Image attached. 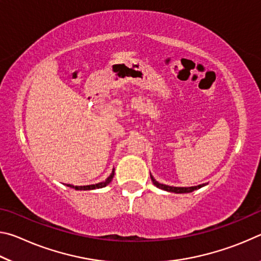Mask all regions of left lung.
Here are the masks:
<instances>
[{
  "label": "left lung",
  "mask_w": 261,
  "mask_h": 261,
  "mask_svg": "<svg viewBox=\"0 0 261 261\" xmlns=\"http://www.w3.org/2000/svg\"><path fill=\"white\" fill-rule=\"evenodd\" d=\"M151 179L153 184L155 185L156 188L161 189V190H165V191L168 192H174V193H190L194 191V190H198L202 187H205L206 184H199V185H196V187H188V188H182V187H170V185H166V184H161L159 183L158 180L153 177L152 174H151Z\"/></svg>",
  "instance_id": "8db88e82"
}]
</instances>
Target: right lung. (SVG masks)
Returning a JSON list of instances; mask_svg holds the SVG:
<instances>
[{
	"label": "right lung",
	"mask_w": 261,
	"mask_h": 261,
	"mask_svg": "<svg viewBox=\"0 0 261 261\" xmlns=\"http://www.w3.org/2000/svg\"><path fill=\"white\" fill-rule=\"evenodd\" d=\"M114 173H115V169H113L112 174H110L107 179L103 180V182H100V183H96V184H91V185H82V187H78V185H72V184H67V187L69 188H72L74 190H95V189H101V188H105L106 185H108L110 182H112V179L114 177Z\"/></svg>",
	"instance_id": "1"
}]
</instances>
